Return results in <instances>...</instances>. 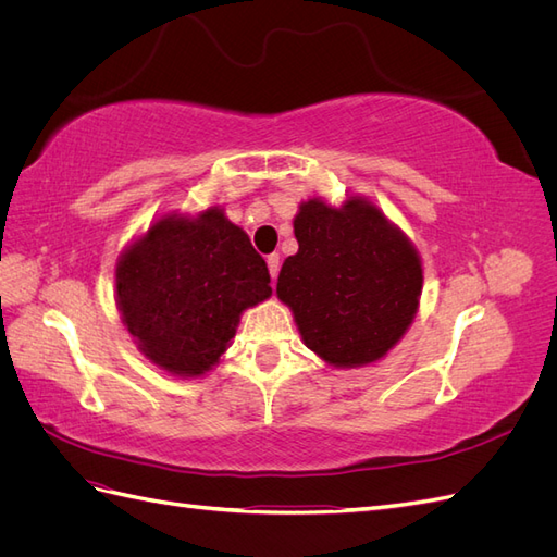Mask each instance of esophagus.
<instances>
[{
  "label": "esophagus",
  "instance_id": "obj_1",
  "mask_svg": "<svg viewBox=\"0 0 557 557\" xmlns=\"http://www.w3.org/2000/svg\"><path fill=\"white\" fill-rule=\"evenodd\" d=\"M267 267H269V276H272V281H276L278 267H281V258L276 256V252H272V256H267Z\"/></svg>",
  "mask_w": 557,
  "mask_h": 557
}]
</instances>
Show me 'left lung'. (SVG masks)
I'll list each match as a JSON object with an SVG mask.
<instances>
[{"instance_id":"1","label":"left lung","mask_w":557,"mask_h":557,"mask_svg":"<svg viewBox=\"0 0 557 557\" xmlns=\"http://www.w3.org/2000/svg\"><path fill=\"white\" fill-rule=\"evenodd\" d=\"M293 225L299 250L283 262L276 295L301 342L336 369L385 358L411 327L423 293L416 246L358 195L342 207L301 201Z\"/></svg>"}]
</instances>
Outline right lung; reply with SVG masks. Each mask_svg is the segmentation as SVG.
<instances>
[{"mask_svg":"<svg viewBox=\"0 0 557 557\" xmlns=\"http://www.w3.org/2000/svg\"><path fill=\"white\" fill-rule=\"evenodd\" d=\"M267 262L221 207L164 213L115 262V305L134 344L164 372L205 376L239 318L272 295Z\"/></svg>","mask_w":557,"mask_h":557,"instance_id":"add662e5","label":"right lung"}]
</instances>
